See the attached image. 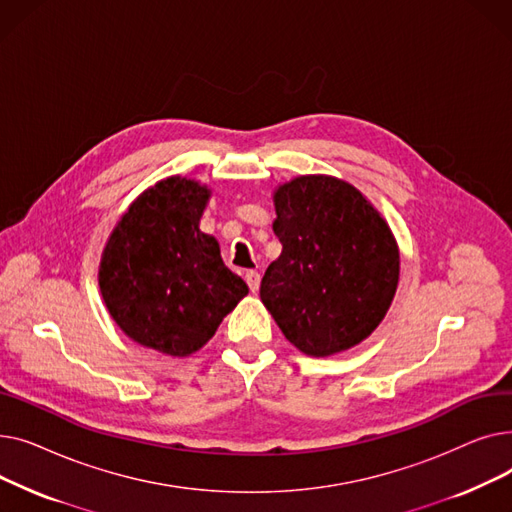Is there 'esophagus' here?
<instances>
[{
  "label": "esophagus",
  "mask_w": 512,
  "mask_h": 512,
  "mask_svg": "<svg viewBox=\"0 0 512 512\" xmlns=\"http://www.w3.org/2000/svg\"><path fill=\"white\" fill-rule=\"evenodd\" d=\"M245 280H247V284H249L251 292L255 294V292L259 290V284H261V276H259V272H255V270L247 272V274H245Z\"/></svg>",
  "instance_id": "esophagus-1"
}]
</instances>
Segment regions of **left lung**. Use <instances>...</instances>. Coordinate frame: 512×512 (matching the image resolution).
Segmentation results:
<instances>
[{
	"instance_id": "1",
	"label": "left lung",
	"mask_w": 512,
	"mask_h": 512,
	"mask_svg": "<svg viewBox=\"0 0 512 512\" xmlns=\"http://www.w3.org/2000/svg\"><path fill=\"white\" fill-rule=\"evenodd\" d=\"M282 253L259 297L286 340L309 357H330L382 324L396 294V238L351 182L297 176L274 191Z\"/></svg>"
}]
</instances>
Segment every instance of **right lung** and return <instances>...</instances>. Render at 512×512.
I'll use <instances>...</instances> for the list:
<instances>
[{
    "instance_id": "obj_1",
    "label": "right lung",
    "mask_w": 512,
    "mask_h": 512,
    "mask_svg": "<svg viewBox=\"0 0 512 512\" xmlns=\"http://www.w3.org/2000/svg\"><path fill=\"white\" fill-rule=\"evenodd\" d=\"M211 188L168 176L134 199L107 238L99 290L118 328L168 357H188L249 294L199 222Z\"/></svg>"
}]
</instances>
